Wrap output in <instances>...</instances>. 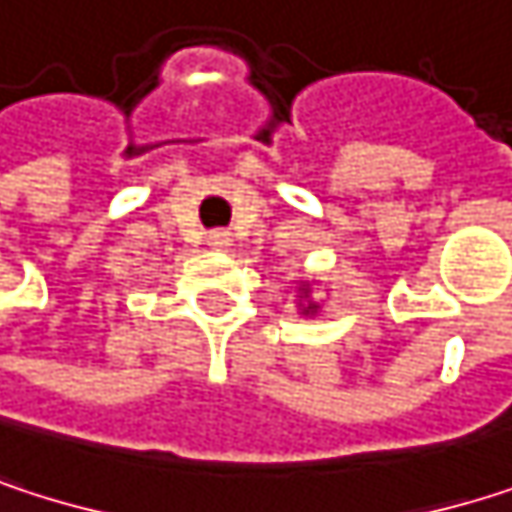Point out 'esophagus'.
I'll return each instance as SVG.
<instances>
[{
  "instance_id": "1",
  "label": "esophagus",
  "mask_w": 512,
  "mask_h": 512,
  "mask_svg": "<svg viewBox=\"0 0 512 512\" xmlns=\"http://www.w3.org/2000/svg\"><path fill=\"white\" fill-rule=\"evenodd\" d=\"M231 243H234V237H231V231H225V228H216V231L207 234V246L216 249V252H225Z\"/></svg>"
}]
</instances>
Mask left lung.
<instances>
[{
	"instance_id": "1",
	"label": "left lung",
	"mask_w": 512,
	"mask_h": 512,
	"mask_svg": "<svg viewBox=\"0 0 512 512\" xmlns=\"http://www.w3.org/2000/svg\"><path fill=\"white\" fill-rule=\"evenodd\" d=\"M305 296H308V287H305V284H302V299H305ZM317 308H320V305H311V302H308V305H305V308H302V314H314V311H317Z\"/></svg>"
}]
</instances>
